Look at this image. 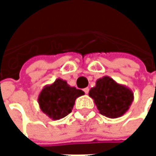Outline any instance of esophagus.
Masks as SVG:
<instances>
[{"label": "esophagus", "instance_id": "1", "mask_svg": "<svg viewBox=\"0 0 156 156\" xmlns=\"http://www.w3.org/2000/svg\"><path fill=\"white\" fill-rule=\"evenodd\" d=\"M83 90H84V92H85L86 94H88V91H89V88H88V87H85V88H84Z\"/></svg>", "mask_w": 156, "mask_h": 156}]
</instances>
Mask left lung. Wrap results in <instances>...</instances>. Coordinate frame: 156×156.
<instances>
[{"label":"left lung","instance_id":"left-lung-1","mask_svg":"<svg viewBox=\"0 0 156 156\" xmlns=\"http://www.w3.org/2000/svg\"><path fill=\"white\" fill-rule=\"evenodd\" d=\"M88 95L94 99L99 113L109 118H117L125 115L134 100V93L129 87L108 76L98 78Z\"/></svg>","mask_w":156,"mask_h":156}]
</instances>
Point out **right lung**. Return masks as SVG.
Returning <instances> with one entry per match:
<instances>
[{"instance_id": "1", "label": "right lung", "mask_w": 156, "mask_h": 156, "mask_svg": "<svg viewBox=\"0 0 156 156\" xmlns=\"http://www.w3.org/2000/svg\"><path fill=\"white\" fill-rule=\"evenodd\" d=\"M84 94L82 90L70 87L66 80L58 78L41 89L38 103L46 115L52 120H58L72 111L76 99Z\"/></svg>"}]
</instances>
